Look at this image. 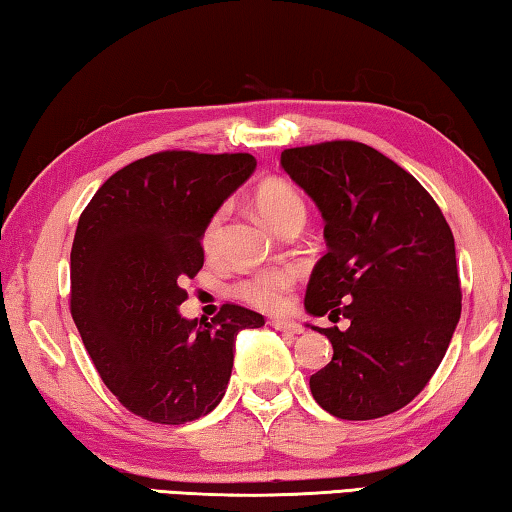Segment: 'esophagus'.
Instances as JSON below:
<instances>
[{
	"label": "esophagus",
	"mask_w": 512,
	"mask_h": 512,
	"mask_svg": "<svg viewBox=\"0 0 512 512\" xmlns=\"http://www.w3.org/2000/svg\"><path fill=\"white\" fill-rule=\"evenodd\" d=\"M270 326L276 331H283V333H290V335L304 333V329H301L297 322H290V320H270Z\"/></svg>",
	"instance_id": "1"
}]
</instances>
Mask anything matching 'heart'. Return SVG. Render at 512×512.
I'll return each instance as SVG.
<instances>
[{
  "mask_svg": "<svg viewBox=\"0 0 512 512\" xmlns=\"http://www.w3.org/2000/svg\"><path fill=\"white\" fill-rule=\"evenodd\" d=\"M254 201L258 213L265 217V222L274 231H281L292 220H304L306 217L304 199L286 181L274 179L261 183ZM224 215V208L213 213L204 229V236H201V245H204V251H208V254L217 247V240L222 236ZM292 288H295V272L288 270V267H272V270H263L240 279L233 286V295L240 301H245V304L258 308V311L281 313L290 304Z\"/></svg>",
  "mask_w": 512,
  "mask_h": 512,
  "instance_id": "obj_1",
  "label": "heart"
}]
</instances>
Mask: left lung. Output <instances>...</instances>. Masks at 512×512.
Listing matches in <instances>:
<instances>
[{
  "mask_svg": "<svg viewBox=\"0 0 512 512\" xmlns=\"http://www.w3.org/2000/svg\"><path fill=\"white\" fill-rule=\"evenodd\" d=\"M281 165L326 222L306 311L349 320L320 329L333 358L311 376L313 397L340 420L395 413L431 381L460 320L454 233L422 183L363 142L283 149Z\"/></svg>",
  "mask_w": 512,
  "mask_h": 512,
  "instance_id": "8db88e82",
  "label": "left lung"
}]
</instances>
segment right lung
<instances>
[{"label":"right lung","instance_id":"right-lung-1","mask_svg":"<svg viewBox=\"0 0 512 512\" xmlns=\"http://www.w3.org/2000/svg\"><path fill=\"white\" fill-rule=\"evenodd\" d=\"M251 154L167 149L117 170L83 208L70 254V311L106 388L133 415L186 424L211 413L231 379L242 329L263 315L222 304L181 317V281L204 265L201 236L254 172Z\"/></svg>","mask_w":512,"mask_h":512}]
</instances>
